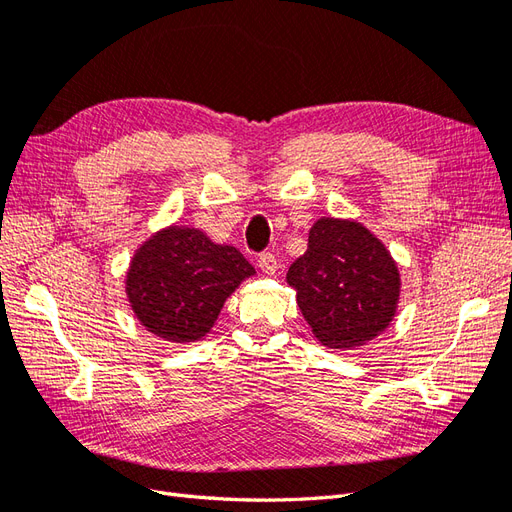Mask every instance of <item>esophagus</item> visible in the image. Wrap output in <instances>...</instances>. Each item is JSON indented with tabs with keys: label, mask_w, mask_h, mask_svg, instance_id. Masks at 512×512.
Returning a JSON list of instances; mask_svg holds the SVG:
<instances>
[{
	"label": "esophagus",
	"mask_w": 512,
	"mask_h": 512,
	"mask_svg": "<svg viewBox=\"0 0 512 512\" xmlns=\"http://www.w3.org/2000/svg\"><path fill=\"white\" fill-rule=\"evenodd\" d=\"M258 267L262 269L265 275H275L277 273V260L273 254H262L258 260Z\"/></svg>",
	"instance_id": "esophagus-1"
}]
</instances>
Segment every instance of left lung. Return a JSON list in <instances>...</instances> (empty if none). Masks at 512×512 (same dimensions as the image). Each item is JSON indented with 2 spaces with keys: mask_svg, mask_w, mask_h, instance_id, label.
I'll use <instances>...</instances> for the list:
<instances>
[{
  "mask_svg": "<svg viewBox=\"0 0 512 512\" xmlns=\"http://www.w3.org/2000/svg\"><path fill=\"white\" fill-rule=\"evenodd\" d=\"M286 282L322 346L354 350L393 322L401 277L386 245L356 220L320 218Z\"/></svg>",
  "mask_w": 512,
  "mask_h": 512,
  "instance_id": "left-lung-1",
  "label": "left lung"
}]
</instances>
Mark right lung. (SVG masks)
Returning <instances> with one entry per match:
<instances>
[{
    "instance_id": "right-lung-1",
    "label": "right lung",
    "mask_w": 512,
    "mask_h": 512,
    "mask_svg": "<svg viewBox=\"0 0 512 512\" xmlns=\"http://www.w3.org/2000/svg\"><path fill=\"white\" fill-rule=\"evenodd\" d=\"M254 273L237 247L213 243L198 228L170 224L134 252L126 294L149 333L190 344L213 329L226 299Z\"/></svg>"
}]
</instances>
